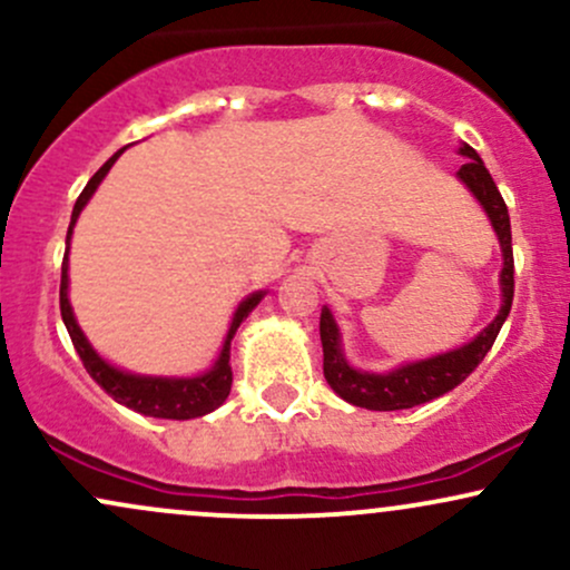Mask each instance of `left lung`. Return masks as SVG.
Returning a JSON list of instances; mask_svg holds the SVG:
<instances>
[{"instance_id": "left-lung-1", "label": "left lung", "mask_w": 570, "mask_h": 570, "mask_svg": "<svg viewBox=\"0 0 570 570\" xmlns=\"http://www.w3.org/2000/svg\"><path fill=\"white\" fill-rule=\"evenodd\" d=\"M458 153L469 158L458 168V179L469 187V193L480 200L485 208L490 225H493L495 235L501 244V311L499 316L490 322L485 330L474 340H469L461 348H453L448 353H436L431 358H421V362L402 364V367L389 372H364L351 367L348 358L343 353V340H340V326L332 316L330 307H322V345H324V377L332 385V391L340 399L353 404V407H367V410H410L415 404L431 402V399L448 394L458 383L466 381L472 375L476 364L485 358V353L493 348L495 337H499L503 322H507L509 311H512L514 297V257H512V225H509L507 203H503L499 187H495L493 176L485 168L480 155L474 153L469 144H461Z\"/></svg>"}]
</instances>
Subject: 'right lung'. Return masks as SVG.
Returning <instances> with one entry per match:
<instances>
[{
	"mask_svg": "<svg viewBox=\"0 0 570 570\" xmlns=\"http://www.w3.org/2000/svg\"><path fill=\"white\" fill-rule=\"evenodd\" d=\"M126 149V147H122ZM115 153L112 158L104 163L98 171L90 176V181L85 185V189L80 193V198L75 203V212H71V222H69V233H67V254H63V265H61V318L67 324L71 343H75L77 353H80L85 370L94 381L107 391L115 402L126 404L134 412H141V415L149 417H168V421H189V417H200L208 415L225 402L227 394H230V385H233V370H230V340L238 332V326L254 307L259 305V299L265 297V292H254L235 307L233 313V322L230 330H227L225 343H222V351L214 362V367L203 375L195 377H160V375H134V372H126L115 364H109L107 358H101L96 353L94 345L88 343L85 332L77 324L75 311H71L69 303V240H71V230H75L77 217L88 200L94 198L96 187L101 185L104 176L109 174V168L115 166V160L122 155Z\"/></svg>",
	"mask_w": 570,
	"mask_h": 570,
	"instance_id": "obj_1",
	"label": "right lung"
}]
</instances>
